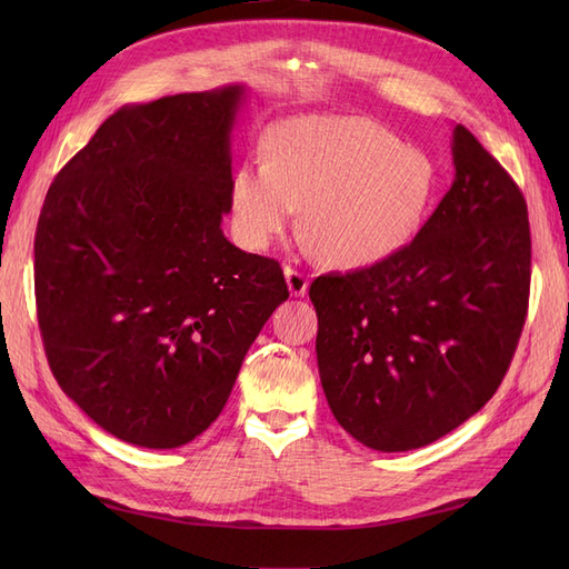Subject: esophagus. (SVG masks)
I'll return each instance as SVG.
<instances>
[{
    "label": "esophagus",
    "mask_w": 569,
    "mask_h": 569,
    "mask_svg": "<svg viewBox=\"0 0 569 569\" xmlns=\"http://www.w3.org/2000/svg\"><path fill=\"white\" fill-rule=\"evenodd\" d=\"M284 280H287V287H289V295L291 297H303L308 291V278L291 266H284Z\"/></svg>",
    "instance_id": "34e87169"
}]
</instances>
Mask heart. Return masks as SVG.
<instances>
[{"instance_id": "b5f03b06", "label": "heart", "mask_w": 569, "mask_h": 569, "mask_svg": "<svg viewBox=\"0 0 569 569\" xmlns=\"http://www.w3.org/2000/svg\"><path fill=\"white\" fill-rule=\"evenodd\" d=\"M439 173L422 149L358 116H297L268 137V163L237 168L230 187L239 244L261 251L295 226L325 266L387 261L418 234Z\"/></svg>"}]
</instances>
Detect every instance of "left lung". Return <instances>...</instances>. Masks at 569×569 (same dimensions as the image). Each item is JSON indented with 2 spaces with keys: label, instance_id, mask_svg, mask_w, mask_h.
Segmentation results:
<instances>
[{
  "label": "left lung",
  "instance_id": "8db88e82",
  "mask_svg": "<svg viewBox=\"0 0 569 569\" xmlns=\"http://www.w3.org/2000/svg\"><path fill=\"white\" fill-rule=\"evenodd\" d=\"M456 178L387 261L313 280L318 370L337 422L368 449L453 432L503 382L531 278L527 203L503 166L453 128Z\"/></svg>",
  "mask_w": 569,
  "mask_h": 569
}]
</instances>
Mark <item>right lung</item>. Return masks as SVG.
I'll return each mask as SVG.
<instances>
[{
	"mask_svg": "<svg viewBox=\"0 0 569 569\" xmlns=\"http://www.w3.org/2000/svg\"><path fill=\"white\" fill-rule=\"evenodd\" d=\"M244 84L120 107L51 182L38 320L66 396L120 441L178 449L220 416L289 291L222 234Z\"/></svg>",
	"mask_w": 569,
	"mask_h": 569,
	"instance_id": "right-lung-1",
	"label": "right lung"
}]
</instances>
